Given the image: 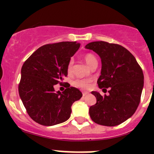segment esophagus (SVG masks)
<instances>
[{"label": "esophagus", "instance_id": "34e87169", "mask_svg": "<svg viewBox=\"0 0 154 154\" xmlns=\"http://www.w3.org/2000/svg\"><path fill=\"white\" fill-rule=\"evenodd\" d=\"M88 94H89V93H88V91H84V92H83V96H86L88 95Z\"/></svg>", "mask_w": 154, "mask_h": 154}]
</instances>
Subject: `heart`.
Wrapping results in <instances>:
<instances>
[{
	"mask_svg": "<svg viewBox=\"0 0 154 154\" xmlns=\"http://www.w3.org/2000/svg\"><path fill=\"white\" fill-rule=\"evenodd\" d=\"M84 60L86 61L89 67H91V65L97 61V59L94 57L93 54H86L84 55ZM72 66H73V60H71L68 62V64L67 66V72L68 74H70L72 71ZM92 82L91 79H77V80H74L73 84L74 86L77 87V88H83V89H87L90 87L91 83Z\"/></svg>",
	"mask_w": 154,
	"mask_h": 154,
	"instance_id": "obj_1",
	"label": "heart"
}]
</instances>
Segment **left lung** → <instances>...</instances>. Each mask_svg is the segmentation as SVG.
Returning a JSON list of instances; mask_svg holds the SVG:
<instances>
[{"label":"left lung","mask_w":154,"mask_h":154,"mask_svg":"<svg viewBox=\"0 0 154 154\" xmlns=\"http://www.w3.org/2000/svg\"><path fill=\"white\" fill-rule=\"evenodd\" d=\"M86 49L92 50L101 59V71L97 80L100 88H109L102 96L91 91L97 102L90 106L91 120L100 125L113 127L130 119L140 103L144 74L134 56L125 48L106 42H93Z\"/></svg>","instance_id":"obj_1"}]
</instances>
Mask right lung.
<instances>
[{
  "instance_id": "add662e5",
  "label": "right lung",
  "mask_w": 154,
  "mask_h": 154,
  "mask_svg": "<svg viewBox=\"0 0 154 154\" xmlns=\"http://www.w3.org/2000/svg\"><path fill=\"white\" fill-rule=\"evenodd\" d=\"M80 46L77 42L45 45L23 64L18 92L29 117L36 123L53 126L66 122L73 103L81 98V91L68 83L62 93L54 90V86L67 77L68 62Z\"/></svg>"
}]
</instances>
